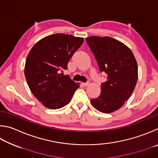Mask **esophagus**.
Listing matches in <instances>:
<instances>
[{
  "mask_svg": "<svg viewBox=\"0 0 158 158\" xmlns=\"http://www.w3.org/2000/svg\"><path fill=\"white\" fill-rule=\"evenodd\" d=\"M82 85H83L84 87H87L89 85V82H85V83H82Z\"/></svg>",
  "mask_w": 158,
  "mask_h": 158,
  "instance_id": "34e87169",
  "label": "esophagus"
}]
</instances>
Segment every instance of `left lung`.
<instances>
[{
	"label": "left lung",
	"instance_id": "obj_1",
	"mask_svg": "<svg viewBox=\"0 0 158 158\" xmlns=\"http://www.w3.org/2000/svg\"><path fill=\"white\" fill-rule=\"evenodd\" d=\"M87 43L97 62L99 70L107 74L101 83V94L91 99L95 108L111 113L123 106L136 86L138 77L137 61L128 46L109 37H89Z\"/></svg>",
	"mask_w": 158,
	"mask_h": 158
}]
</instances>
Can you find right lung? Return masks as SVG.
Returning <instances> with one entry per match:
<instances>
[{"mask_svg": "<svg viewBox=\"0 0 158 158\" xmlns=\"http://www.w3.org/2000/svg\"><path fill=\"white\" fill-rule=\"evenodd\" d=\"M83 41V38L58 33L43 38L30 50L25 76L33 95L47 108L66 106L79 87L63 71Z\"/></svg>", "mask_w": 158, "mask_h": 158, "instance_id": "obj_1", "label": "right lung"}]
</instances>
